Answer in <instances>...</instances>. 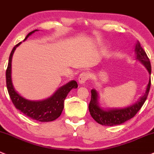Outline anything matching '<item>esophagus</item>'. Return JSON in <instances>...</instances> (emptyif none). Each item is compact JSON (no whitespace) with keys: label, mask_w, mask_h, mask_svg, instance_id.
Listing matches in <instances>:
<instances>
[{"label":"esophagus","mask_w":154,"mask_h":154,"mask_svg":"<svg viewBox=\"0 0 154 154\" xmlns=\"http://www.w3.org/2000/svg\"><path fill=\"white\" fill-rule=\"evenodd\" d=\"M88 79H89L88 73H87V72H82V73H81L79 76V84H81V85L85 84Z\"/></svg>","instance_id":"34e87169"}]
</instances>
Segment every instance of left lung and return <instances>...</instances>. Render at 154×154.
<instances>
[{
    "mask_svg": "<svg viewBox=\"0 0 154 154\" xmlns=\"http://www.w3.org/2000/svg\"><path fill=\"white\" fill-rule=\"evenodd\" d=\"M136 59L139 60L148 69L149 74L151 73V65L150 60L145 50L141 47L140 43L136 42L135 46ZM150 88V77L145 93L135 104L125 108H112L104 110L99 106V94L94 89L91 90V100L89 104V111L93 119L99 124L105 126H113L123 124L132 119L137 113L146 101Z\"/></svg>",
    "mask_w": 154,
    "mask_h": 154,
    "instance_id": "obj_1",
    "label": "left lung"
}]
</instances>
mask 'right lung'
<instances>
[{"label": "right lung", "instance_id": "add662e5", "mask_svg": "<svg viewBox=\"0 0 154 154\" xmlns=\"http://www.w3.org/2000/svg\"><path fill=\"white\" fill-rule=\"evenodd\" d=\"M38 29L30 32L26 36V40ZM21 42L15 46L11 52L9 58L7 69L6 71V88L12 103L18 110L23 112L26 116L38 122H52L58 119L61 116L64 109V102L66 96L72 89L77 88L78 84L75 81L72 80L58 88L50 97L41 101H30L24 99L15 91L12 82V58L15 49L18 47Z\"/></svg>", "mask_w": 154, "mask_h": 154}]
</instances>
